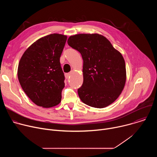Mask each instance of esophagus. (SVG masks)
<instances>
[{
    "label": "esophagus",
    "mask_w": 157,
    "mask_h": 157,
    "mask_svg": "<svg viewBox=\"0 0 157 157\" xmlns=\"http://www.w3.org/2000/svg\"><path fill=\"white\" fill-rule=\"evenodd\" d=\"M70 76H71V73H66V74H65V78H66V79L70 78Z\"/></svg>",
    "instance_id": "esophagus-1"
}]
</instances>
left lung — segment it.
I'll return each mask as SVG.
<instances>
[{
	"mask_svg": "<svg viewBox=\"0 0 157 157\" xmlns=\"http://www.w3.org/2000/svg\"><path fill=\"white\" fill-rule=\"evenodd\" d=\"M68 43L81 53L83 59V83L78 89L82 102L96 108L113 103L122 93L126 81L122 54L98 33L72 35Z\"/></svg>",
	"mask_w": 157,
	"mask_h": 157,
	"instance_id": "1",
	"label": "left lung"
}]
</instances>
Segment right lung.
Here are the masks:
<instances>
[{"label":"right lung","mask_w":157,"mask_h":157,"mask_svg":"<svg viewBox=\"0 0 157 157\" xmlns=\"http://www.w3.org/2000/svg\"><path fill=\"white\" fill-rule=\"evenodd\" d=\"M67 36L53 33L40 38L25 50L18 63L17 76L27 96L36 105L59 104L64 87L59 58Z\"/></svg>","instance_id":"1"}]
</instances>
